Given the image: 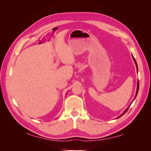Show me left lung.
Masks as SVG:
<instances>
[{"mask_svg":"<svg viewBox=\"0 0 151 151\" xmlns=\"http://www.w3.org/2000/svg\"><path fill=\"white\" fill-rule=\"evenodd\" d=\"M133 57V56H132ZM133 58H134V62H135V64H136V66H137V70H138V67H137V62H136V60H135V58L133 57ZM139 81H138V83H137V91H136V94H135V98H136V96H137V93H138V91H139ZM130 107V106H129ZM129 107H128L127 108V109L126 110L123 112V113L122 114V115H121V116H120L118 118H120V117H121L122 115H124V114L127 111V110L128 109H129Z\"/></svg>","mask_w":151,"mask_h":151,"instance_id":"8db88e82","label":"left lung"}]
</instances>
